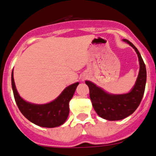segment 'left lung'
Masks as SVG:
<instances>
[{
  "label": "left lung",
  "instance_id": "obj_1",
  "mask_svg": "<svg viewBox=\"0 0 156 156\" xmlns=\"http://www.w3.org/2000/svg\"><path fill=\"white\" fill-rule=\"evenodd\" d=\"M123 41L134 48L139 61V75L130 91L123 94H110L92 82L85 81L94 110L99 116L109 121L123 119L133 113L142 99L146 85V66L139 50L129 40L123 39Z\"/></svg>",
  "mask_w": 156,
  "mask_h": 156
}]
</instances>
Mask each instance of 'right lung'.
Here are the masks:
<instances>
[{"label": "right lung", "mask_w": 156, "mask_h": 156, "mask_svg": "<svg viewBox=\"0 0 156 156\" xmlns=\"http://www.w3.org/2000/svg\"><path fill=\"white\" fill-rule=\"evenodd\" d=\"M79 83L66 87L57 99L46 104H33L19 95L12 72V87L14 97L22 114L34 123L43 127H56L63 125L69 114V101L72 99Z\"/></svg>", "instance_id": "right-lung-1"}]
</instances>
